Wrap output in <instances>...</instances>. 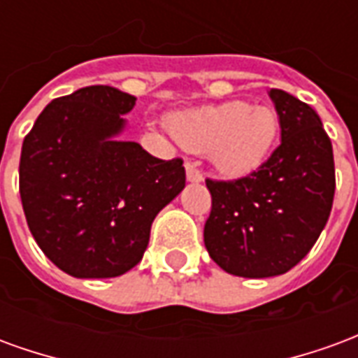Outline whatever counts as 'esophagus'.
Instances as JSON below:
<instances>
[{"instance_id": "obj_1", "label": "esophagus", "mask_w": 358, "mask_h": 358, "mask_svg": "<svg viewBox=\"0 0 358 358\" xmlns=\"http://www.w3.org/2000/svg\"><path fill=\"white\" fill-rule=\"evenodd\" d=\"M186 178L192 184H199V182H203V174L201 171L195 169L194 163H186Z\"/></svg>"}]
</instances>
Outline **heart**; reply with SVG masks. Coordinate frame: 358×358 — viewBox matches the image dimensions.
<instances>
[{
  "label": "heart",
  "instance_id": "obj_1",
  "mask_svg": "<svg viewBox=\"0 0 358 358\" xmlns=\"http://www.w3.org/2000/svg\"><path fill=\"white\" fill-rule=\"evenodd\" d=\"M171 132L184 148L207 151L224 176H243L266 161L278 136V118L268 107L230 101L176 113Z\"/></svg>",
  "mask_w": 358,
  "mask_h": 358
}]
</instances>
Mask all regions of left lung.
<instances>
[{
  "label": "left lung",
  "instance_id": "obj_1",
  "mask_svg": "<svg viewBox=\"0 0 358 358\" xmlns=\"http://www.w3.org/2000/svg\"><path fill=\"white\" fill-rule=\"evenodd\" d=\"M268 95L280 120L276 151L245 178L207 180L205 248L241 278L280 276L299 263L328 222L336 192L331 141L316 110L284 90Z\"/></svg>",
  "mask_w": 358,
  "mask_h": 358
}]
</instances>
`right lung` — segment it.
Wrapping results in <instances>:
<instances>
[{
    "label": "right lung",
    "mask_w": 358,
    "mask_h": 358,
    "mask_svg": "<svg viewBox=\"0 0 358 358\" xmlns=\"http://www.w3.org/2000/svg\"><path fill=\"white\" fill-rule=\"evenodd\" d=\"M136 97L88 86L36 118L20 151V199L45 257L74 278H117L140 263L151 224L186 186L182 159L120 138Z\"/></svg>",
    "instance_id": "right-lung-1"
}]
</instances>
